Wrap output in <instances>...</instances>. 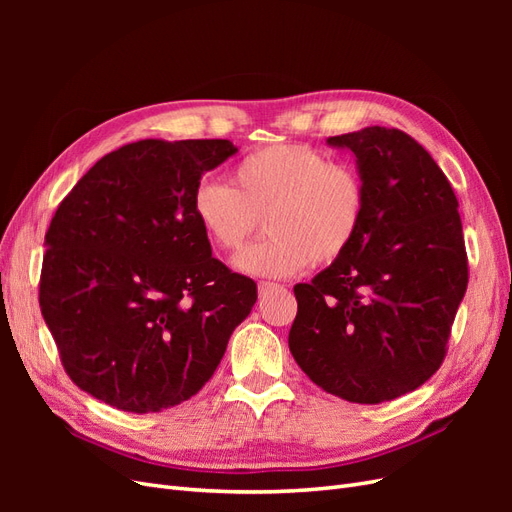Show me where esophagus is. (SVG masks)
Listing matches in <instances>:
<instances>
[{
  "mask_svg": "<svg viewBox=\"0 0 512 512\" xmlns=\"http://www.w3.org/2000/svg\"><path fill=\"white\" fill-rule=\"evenodd\" d=\"M277 288H280V286L273 284V282H260L258 284V294H260V297H265V294H269L271 290H277Z\"/></svg>",
  "mask_w": 512,
  "mask_h": 512,
  "instance_id": "34e87169",
  "label": "esophagus"
}]
</instances>
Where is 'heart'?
<instances>
[{
	"mask_svg": "<svg viewBox=\"0 0 512 512\" xmlns=\"http://www.w3.org/2000/svg\"><path fill=\"white\" fill-rule=\"evenodd\" d=\"M232 188L200 181L192 213L209 243L224 254L241 250L260 226L267 239L237 258L243 273L286 277L331 265L354 243L365 218V185L348 164L301 143L260 147L230 173Z\"/></svg>",
	"mask_w": 512,
	"mask_h": 512,
	"instance_id": "1",
	"label": "heart"
}]
</instances>
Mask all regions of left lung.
<instances>
[{"mask_svg":"<svg viewBox=\"0 0 512 512\" xmlns=\"http://www.w3.org/2000/svg\"><path fill=\"white\" fill-rule=\"evenodd\" d=\"M365 185V218L348 252L309 284L288 335L294 361L322 391L382 404L440 369L468 288L459 203L414 138L371 126L331 136Z\"/></svg>","mask_w":512,"mask_h":512,"instance_id":"left-lung-1","label":"left lung"}]
</instances>
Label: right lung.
<instances>
[{
  "label": "right lung",
  "mask_w": 512,
  "mask_h": 512,
  "mask_svg": "<svg viewBox=\"0 0 512 512\" xmlns=\"http://www.w3.org/2000/svg\"><path fill=\"white\" fill-rule=\"evenodd\" d=\"M222 138L123 145L61 200L44 235L40 309L70 380L123 412H162L218 369L256 282L211 256L192 213Z\"/></svg>",
  "instance_id": "obj_1"
}]
</instances>
